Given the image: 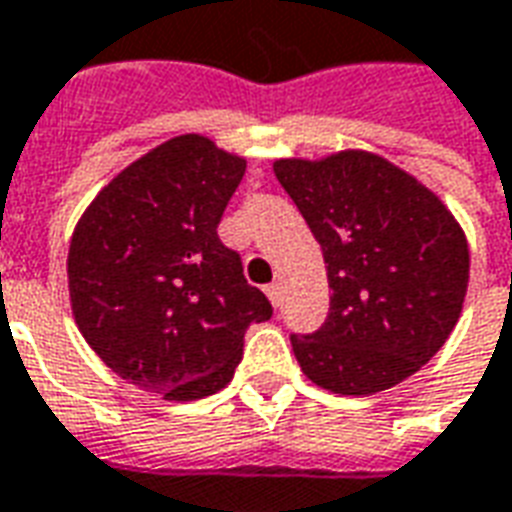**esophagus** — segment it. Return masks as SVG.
I'll use <instances>...</instances> for the list:
<instances>
[{
	"instance_id": "1",
	"label": "esophagus",
	"mask_w": 512,
	"mask_h": 512,
	"mask_svg": "<svg viewBox=\"0 0 512 512\" xmlns=\"http://www.w3.org/2000/svg\"><path fill=\"white\" fill-rule=\"evenodd\" d=\"M266 296L271 299V305L277 307L282 302V282H271V285H266Z\"/></svg>"
}]
</instances>
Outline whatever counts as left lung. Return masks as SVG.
<instances>
[{
    "label": "left lung",
    "instance_id": "obj_1",
    "mask_svg": "<svg viewBox=\"0 0 512 512\" xmlns=\"http://www.w3.org/2000/svg\"><path fill=\"white\" fill-rule=\"evenodd\" d=\"M274 174L321 244L332 288L324 327L291 338L307 380L371 396L416 374L466 302L471 255L455 213L366 149L280 157Z\"/></svg>",
    "mask_w": 512,
    "mask_h": 512
}]
</instances>
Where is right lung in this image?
Returning <instances> with one entry per match:
<instances>
[{"mask_svg": "<svg viewBox=\"0 0 512 512\" xmlns=\"http://www.w3.org/2000/svg\"><path fill=\"white\" fill-rule=\"evenodd\" d=\"M246 157L177 135L119 171L71 232L69 299L82 338L121 380L169 402L221 391L271 305L216 227Z\"/></svg>", "mask_w": 512, "mask_h": 512, "instance_id": "obj_1", "label": "right lung"}]
</instances>
